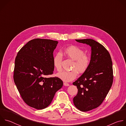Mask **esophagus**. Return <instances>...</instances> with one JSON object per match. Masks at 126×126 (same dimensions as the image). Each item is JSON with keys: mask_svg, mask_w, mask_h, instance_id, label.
Here are the masks:
<instances>
[{"mask_svg": "<svg viewBox=\"0 0 126 126\" xmlns=\"http://www.w3.org/2000/svg\"><path fill=\"white\" fill-rule=\"evenodd\" d=\"M63 85H64L65 86H69V83H67V82H64L63 83Z\"/></svg>", "mask_w": 126, "mask_h": 126, "instance_id": "obj_1", "label": "esophagus"}]
</instances>
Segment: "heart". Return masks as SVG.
Masks as SVG:
<instances>
[{
    "label": "heart",
    "instance_id": "1",
    "mask_svg": "<svg viewBox=\"0 0 126 126\" xmlns=\"http://www.w3.org/2000/svg\"><path fill=\"white\" fill-rule=\"evenodd\" d=\"M64 54L68 58L74 60L72 69L70 71H62L57 74V77L64 81H70L74 79L80 74L85 73L89 69L91 64V58L85 53L82 49L77 46H70L64 50ZM63 56L58 52L53 58V64L55 69L58 72L62 70Z\"/></svg>",
    "mask_w": 126,
    "mask_h": 126
}]
</instances>
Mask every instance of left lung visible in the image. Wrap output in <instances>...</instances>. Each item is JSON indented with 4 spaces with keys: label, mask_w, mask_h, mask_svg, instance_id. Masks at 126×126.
<instances>
[{
    "label": "left lung",
    "mask_w": 126,
    "mask_h": 126,
    "mask_svg": "<svg viewBox=\"0 0 126 126\" xmlns=\"http://www.w3.org/2000/svg\"><path fill=\"white\" fill-rule=\"evenodd\" d=\"M76 40L90 45L92 48L89 69L73 83L78 89L74 104L79 110L86 112L100 105L108 94L113 80L112 61L108 50L95 40Z\"/></svg>",
    "instance_id": "1"
}]
</instances>
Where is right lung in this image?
Returning a JSON list of instances; mask_svg holds the SVG:
<instances>
[{
    "label": "right lung",
    "mask_w": 126,
    "mask_h": 126,
    "mask_svg": "<svg viewBox=\"0 0 126 126\" xmlns=\"http://www.w3.org/2000/svg\"><path fill=\"white\" fill-rule=\"evenodd\" d=\"M58 41L35 38L19 51L15 58L13 79L24 101L37 109L47 107L63 86L59 78H47L53 73V51Z\"/></svg>",
    "instance_id": "right-lung-1"
}]
</instances>
